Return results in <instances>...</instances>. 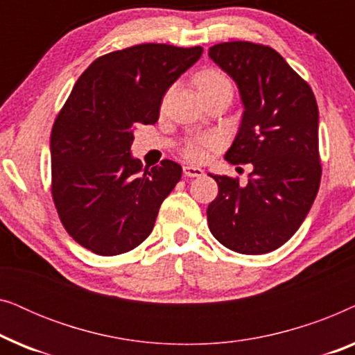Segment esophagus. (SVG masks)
<instances>
[{
	"label": "esophagus",
	"mask_w": 355,
	"mask_h": 355,
	"mask_svg": "<svg viewBox=\"0 0 355 355\" xmlns=\"http://www.w3.org/2000/svg\"><path fill=\"white\" fill-rule=\"evenodd\" d=\"M184 174H186L187 178H200L203 176V169L202 168H197V166H184Z\"/></svg>",
	"instance_id": "obj_1"
}]
</instances>
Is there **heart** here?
Here are the masks:
<instances>
[{
	"instance_id": "1",
	"label": "heart",
	"mask_w": 355,
	"mask_h": 355,
	"mask_svg": "<svg viewBox=\"0 0 355 355\" xmlns=\"http://www.w3.org/2000/svg\"><path fill=\"white\" fill-rule=\"evenodd\" d=\"M196 84L198 87V92H200L202 95L213 89H216V87L230 85V80H227V77L223 74L221 71L215 69V67H207V69L200 71L196 76ZM220 144L221 140L218 135L203 134V135H198V137L189 139L187 142L182 145L181 153L184 158L189 159V162L200 163V162H205L208 158V153H210L211 150L220 147Z\"/></svg>"
}]
</instances>
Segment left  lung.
<instances>
[{
  "label": "left lung",
  "instance_id": "1",
  "mask_svg": "<svg viewBox=\"0 0 355 355\" xmlns=\"http://www.w3.org/2000/svg\"><path fill=\"white\" fill-rule=\"evenodd\" d=\"M208 56L236 80L244 103L226 159L254 166L245 186L237 178L211 176L218 196L207 208L208 227L227 249L268 254L294 236L317 197V100L271 46L225 42L210 46Z\"/></svg>",
  "mask_w": 355,
  "mask_h": 355
}]
</instances>
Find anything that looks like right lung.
I'll use <instances>...</instances> for the list:
<instances>
[{"label":"right lung","mask_w":355,"mask_h":355,"mask_svg":"<svg viewBox=\"0 0 355 355\" xmlns=\"http://www.w3.org/2000/svg\"><path fill=\"white\" fill-rule=\"evenodd\" d=\"M202 53L142 43L96 58L77 79L51 130V197L87 250L125 254L152 232L182 168L163 159L144 169L130 157L134 128L157 123L166 90Z\"/></svg>","instance_id":"right-lung-1"}]
</instances>
